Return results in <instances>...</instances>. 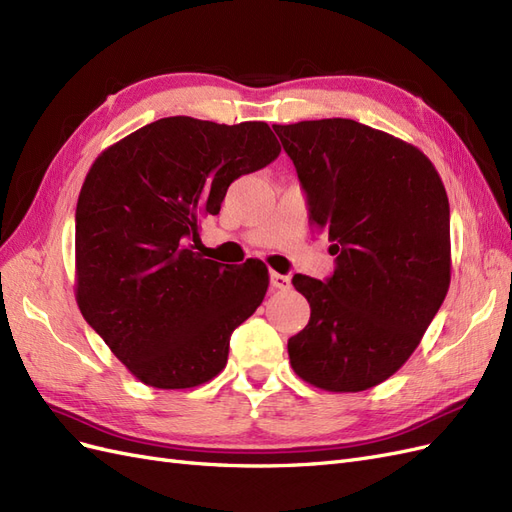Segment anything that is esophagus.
Masks as SVG:
<instances>
[{
    "instance_id": "esophagus-1",
    "label": "esophagus",
    "mask_w": 512,
    "mask_h": 512,
    "mask_svg": "<svg viewBox=\"0 0 512 512\" xmlns=\"http://www.w3.org/2000/svg\"><path fill=\"white\" fill-rule=\"evenodd\" d=\"M291 285V279L285 274H279V272H270V287L272 289H289Z\"/></svg>"
}]
</instances>
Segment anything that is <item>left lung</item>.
<instances>
[{"label": "left lung", "instance_id": "8db88e82", "mask_svg": "<svg viewBox=\"0 0 512 512\" xmlns=\"http://www.w3.org/2000/svg\"><path fill=\"white\" fill-rule=\"evenodd\" d=\"M272 128L294 160L309 221L337 255L330 279L291 281L311 319L289 339V362L317 388H373L414 354L446 298V188L418 148L360 122Z\"/></svg>", "mask_w": 512, "mask_h": 512}]
</instances>
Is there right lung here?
<instances>
[{
  "mask_svg": "<svg viewBox=\"0 0 512 512\" xmlns=\"http://www.w3.org/2000/svg\"><path fill=\"white\" fill-rule=\"evenodd\" d=\"M281 145L266 122L156 120L102 152L77 201V304L143 384L178 390L225 369L229 337L255 313L268 268L203 259L199 223Z\"/></svg>",
  "mask_w": 512,
  "mask_h": 512,
  "instance_id": "1",
  "label": "right lung"
}]
</instances>
